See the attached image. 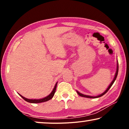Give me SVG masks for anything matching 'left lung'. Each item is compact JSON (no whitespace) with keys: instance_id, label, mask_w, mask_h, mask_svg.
Masks as SVG:
<instances>
[{"instance_id":"8db88e82","label":"left lung","mask_w":129,"mask_h":129,"mask_svg":"<svg viewBox=\"0 0 129 129\" xmlns=\"http://www.w3.org/2000/svg\"><path fill=\"white\" fill-rule=\"evenodd\" d=\"M118 71H119V64H118V61H117V68H116V73H115V75H114V79L113 80H112V82H111V83L109 84V86H108V87L107 88V89L106 90L104 91L103 93H102V94H100L99 95H98V96H89V95H86V94H82V93H81L78 91L77 90H76L77 94H78L79 96H82V97H83V98H90V99H94V98H100V97H101L102 96H103L104 94H106L109 89H110V88L112 87V86L113 85V84L114 83V81L116 80V78H117V74H118Z\"/></svg>"}]
</instances>
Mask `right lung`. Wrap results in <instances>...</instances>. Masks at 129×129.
<instances>
[{
  "label": "right lung",
  "instance_id": "1",
  "mask_svg": "<svg viewBox=\"0 0 129 129\" xmlns=\"http://www.w3.org/2000/svg\"><path fill=\"white\" fill-rule=\"evenodd\" d=\"M57 82H56L55 86H54L52 92L50 93V94H49L48 96L45 97V98H42V99H27V98H24V97H23V96H22V95L19 94V93H18V94L20 95V96L22 97V98L23 99L25 100V101L29 102V103H42V102H45L48 101V100H50L51 99H52L53 97L54 93H55V91H56V87H57Z\"/></svg>",
  "mask_w": 129,
  "mask_h": 129
}]
</instances>
